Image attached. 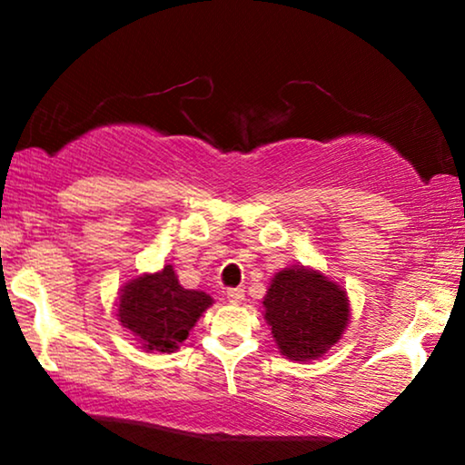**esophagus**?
<instances>
[{"mask_svg":"<svg viewBox=\"0 0 465 465\" xmlns=\"http://www.w3.org/2000/svg\"><path fill=\"white\" fill-rule=\"evenodd\" d=\"M226 298H228V302L239 304L245 298V290L243 288H231L226 292Z\"/></svg>","mask_w":465,"mask_h":465,"instance_id":"1","label":"esophagus"}]
</instances>
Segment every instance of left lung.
<instances>
[{
	"label": "left lung",
	"instance_id": "8db88e82",
	"mask_svg": "<svg viewBox=\"0 0 465 465\" xmlns=\"http://www.w3.org/2000/svg\"><path fill=\"white\" fill-rule=\"evenodd\" d=\"M262 307L279 351L296 361L322 358L349 322L347 292L304 266L279 271Z\"/></svg>",
	"mask_w": 465,
	"mask_h": 465
}]
</instances>
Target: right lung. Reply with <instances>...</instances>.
Returning <instances> with one entry per match:
<instances>
[{"mask_svg": "<svg viewBox=\"0 0 465 465\" xmlns=\"http://www.w3.org/2000/svg\"><path fill=\"white\" fill-rule=\"evenodd\" d=\"M213 298L186 290L173 266L131 279L118 296V320L129 328L145 351L173 353Z\"/></svg>", "mask_w": 465, "mask_h": 465, "instance_id": "obj_1", "label": "right lung"}]
</instances>
